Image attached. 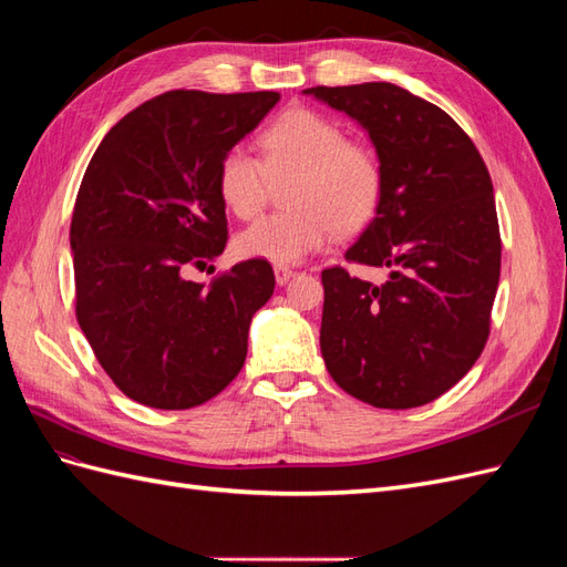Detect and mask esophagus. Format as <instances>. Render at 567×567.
Wrapping results in <instances>:
<instances>
[{
  "label": "esophagus",
  "instance_id": "esophagus-1",
  "mask_svg": "<svg viewBox=\"0 0 567 567\" xmlns=\"http://www.w3.org/2000/svg\"><path fill=\"white\" fill-rule=\"evenodd\" d=\"M293 269H290V267H286V265H277V267H274V277H277V284L279 286H284V284H288V279L290 277H293Z\"/></svg>",
  "mask_w": 567,
  "mask_h": 567
}]
</instances>
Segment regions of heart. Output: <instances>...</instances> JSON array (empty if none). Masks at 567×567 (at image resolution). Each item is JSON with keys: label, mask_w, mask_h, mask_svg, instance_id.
<instances>
[{"label": "heart", "mask_w": 567, "mask_h": 567, "mask_svg": "<svg viewBox=\"0 0 567 567\" xmlns=\"http://www.w3.org/2000/svg\"><path fill=\"white\" fill-rule=\"evenodd\" d=\"M262 158L231 146L217 167V192L236 217L248 219L267 200L269 179L298 173L288 203L296 210L255 219L236 236L234 250L246 260L296 265L333 241L362 229L379 210L383 167L375 151L348 140L338 120L293 106L260 134Z\"/></svg>", "instance_id": "b5f03b06"}]
</instances>
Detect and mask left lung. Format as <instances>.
Listing matches in <instances>:
<instances>
[{
  "label": "left lung",
  "mask_w": 567,
  "mask_h": 567,
  "mask_svg": "<svg viewBox=\"0 0 567 567\" xmlns=\"http://www.w3.org/2000/svg\"><path fill=\"white\" fill-rule=\"evenodd\" d=\"M369 132L383 196L346 260L388 269L375 286L321 271V354L331 379L379 409L437 400L489 336L502 236L487 165L431 101L390 82L305 90Z\"/></svg>",
  "instance_id": "obj_1"
}]
</instances>
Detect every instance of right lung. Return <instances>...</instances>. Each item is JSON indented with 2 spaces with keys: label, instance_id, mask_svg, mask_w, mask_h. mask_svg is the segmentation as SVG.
Instances as JSON below:
<instances>
[{
  "label": "right lung",
  "instance_id": "1",
  "mask_svg": "<svg viewBox=\"0 0 567 567\" xmlns=\"http://www.w3.org/2000/svg\"><path fill=\"white\" fill-rule=\"evenodd\" d=\"M277 101V92H165L115 123L87 165L71 221L75 315L134 402L198 406L246 362L250 319L274 293L271 265L238 262L210 286L184 274L225 250L219 161Z\"/></svg>",
  "mask_w": 567,
  "mask_h": 567
}]
</instances>
